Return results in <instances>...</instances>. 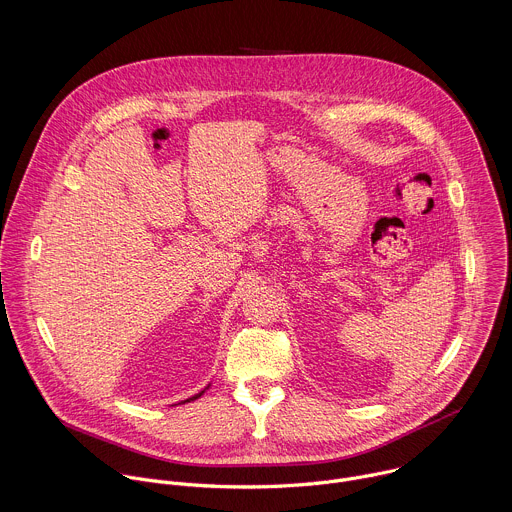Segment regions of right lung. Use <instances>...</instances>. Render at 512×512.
I'll return each mask as SVG.
<instances>
[{
    "instance_id": "add662e5",
    "label": "right lung",
    "mask_w": 512,
    "mask_h": 512,
    "mask_svg": "<svg viewBox=\"0 0 512 512\" xmlns=\"http://www.w3.org/2000/svg\"><path fill=\"white\" fill-rule=\"evenodd\" d=\"M207 388H209V386H207ZM207 388H205V390H207ZM205 390H203V392H199V394H195V396H193V398H189V400H185V402H193V400H197V398H201V396H203V394H205Z\"/></svg>"
}]
</instances>
